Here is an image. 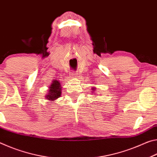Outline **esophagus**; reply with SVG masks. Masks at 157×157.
<instances>
[{
  "label": "esophagus",
  "instance_id": "esophagus-1",
  "mask_svg": "<svg viewBox=\"0 0 157 157\" xmlns=\"http://www.w3.org/2000/svg\"><path fill=\"white\" fill-rule=\"evenodd\" d=\"M70 74L72 77H76V75H77V73L75 72V71H72V72H71Z\"/></svg>",
  "mask_w": 157,
  "mask_h": 157
}]
</instances>
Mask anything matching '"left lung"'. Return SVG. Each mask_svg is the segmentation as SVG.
Here are the masks:
<instances>
[{
    "instance_id": "8db88e82",
    "label": "left lung",
    "mask_w": 157,
    "mask_h": 157,
    "mask_svg": "<svg viewBox=\"0 0 157 157\" xmlns=\"http://www.w3.org/2000/svg\"><path fill=\"white\" fill-rule=\"evenodd\" d=\"M93 89H94V88H93Z\"/></svg>"
}]
</instances>
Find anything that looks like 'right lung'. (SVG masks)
<instances>
[{
    "instance_id": "right-lung-1",
    "label": "right lung",
    "mask_w": 157,
    "mask_h": 157,
    "mask_svg": "<svg viewBox=\"0 0 157 157\" xmlns=\"http://www.w3.org/2000/svg\"><path fill=\"white\" fill-rule=\"evenodd\" d=\"M61 87H60V84L59 82L54 81L52 82V84L50 85V90H49V94L48 95H46V98L48 100H54L57 99V98L60 97L61 95Z\"/></svg>"
}]
</instances>
